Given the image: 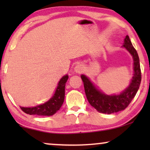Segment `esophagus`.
<instances>
[{
    "label": "esophagus",
    "instance_id": "34e87169",
    "mask_svg": "<svg viewBox=\"0 0 150 150\" xmlns=\"http://www.w3.org/2000/svg\"><path fill=\"white\" fill-rule=\"evenodd\" d=\"M75 71L77 73H81L83 71V67L81 65H78L75 67Z\"/></svg>",
    "mask_w": 150,
    "mask_h": 150
}]
</instances>
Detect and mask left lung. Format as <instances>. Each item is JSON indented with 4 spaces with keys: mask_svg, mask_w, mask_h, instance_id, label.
Instances as JSON below:
<instances>
[{
    "mask_svg": "<svg viewBox=\"0 0 150 150\" xmlns=\"http://www.w3.org/2000/svg\"><path fill=\"white\" fill-rule=\"evenodd\" d=\"M123 46L132 54L134 60V76L129 87L120 95H105L98 90L85 75L81 76L83 82L86 96L89 104L98 112L105 114H111L124 110L129 104L140 87L141 81V71L139 55L133 47L128 35L124 39Z\"/></svg>",
    "mask_w": 150,
    "mask_h": 150,
    "instance_id": "left-lung-1",
    "label": "left lung"
}]
</instances>
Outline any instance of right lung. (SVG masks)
I'll return each mask as SVG.
<instances>
[{"label": "right lung", "instance_id": "1", "mask_svg": "<svg viewBox=\"0 0 150 150\" xmlns=\"http://www.w3.org/2000/svg\"><path fill=\"white\" fill-rule=\"evenodd\" d=\"M68 79V76H64L58 84L54 95L50 100L41 105L30 108L20 107L22 110L26 114L35 115L50 116L60 109L64 101L65 83Z\"/></svg>", "mask_w": 150, "mask_h": 150}]
</instances>
